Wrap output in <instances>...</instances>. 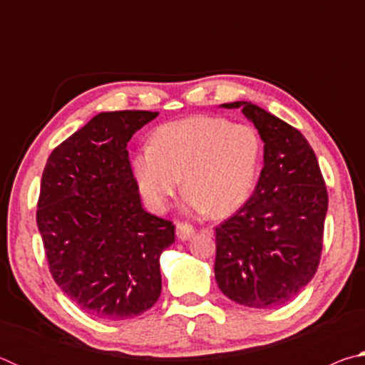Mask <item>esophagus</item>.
<instances>
[{"label": "esophagus", "instance_id": "34e87169", "mask_svg": "<svg viewBox=\"0 0 365 365\" xmlns=\"http://www.w3.org/2000/svg\"><path fill=\"white\" fill-rule=\"evenodd\" d=\"M193 233H195V227L193 225L187 224V222H177L175 235H177L178 240H183V242H185V240H188V238L193 237Z\"/></svg>", "mask_w": 365, "mask_h": 365}]
</instances>
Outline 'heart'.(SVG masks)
Returning a JSON list of instances; mask_svg holds the SVG:
<instances>
[{"label":"heart","mask_w":365,"mask_h":365,"mask_svg":"<svg viewBox=\"0 0 365 365\" xmlns=\"http://www.w3.org/2000/svg\"><path fill=\"white\" fill-rule=\"evenodd\" d=\"M262 163V138L248 123L195 115L165 123L135 153L132 172L145 205L164 212L183 180L185 206L227 217L246 205Z\"/></svg>","instance_id":"1"}]
</instances>
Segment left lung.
I'll list each match as a JSON object with an SVG mask.
<instances>
[{"label": "left lung", "mask_w": 365, "mask_h": 365, "mask_svg": "<svg viewBox=\"0 0 365 365\" xmlns=\"http://www.w3.org/2000/svg\"><path fill=\"white\" fill-rule=\"evenodd\" d=\"M222 108H242L255 123L264 141V168L246 205L215 227V282L238 304L277 307L317 272L329 195L299 130L250 101Z\"/></svg>", "instance_id": "left-lung-1"}]
</instances>
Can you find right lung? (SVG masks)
I'll use <instances>...</instances> for the list:
<instances>
[{
  "mask_svg": "<svg viewBox=\"0 0 365 365\" xmlns=\"http://www.w3.org/2000/svg\"><path fill=\"white\" fill-rule=\"evenodd\" d=\"M159 113H100L54 148L41 175L36 225L58 287L90 316L137 317L163 288L170 220L146 212L127 143Z\"/></svg>",
  "mask_w": 365,
  "mask_h": 365,
  "instance_id": "1",
  "label": "right lung"
}]
</instances>
